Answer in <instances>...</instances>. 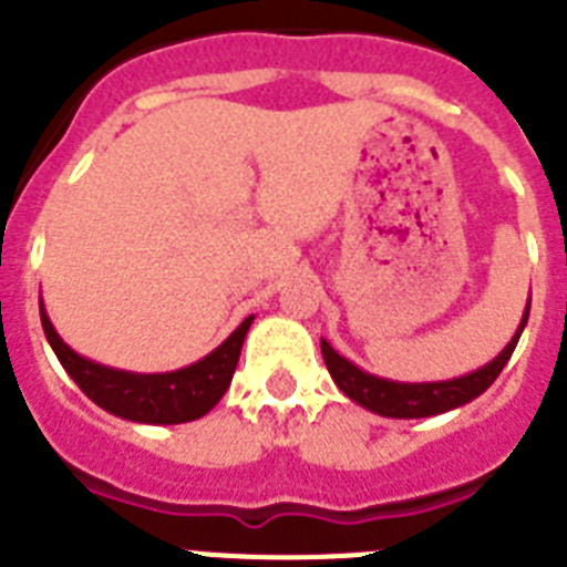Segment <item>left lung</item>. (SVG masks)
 <instances>
[{"label":"left lung","mask_w":567,"mask_h":567,"mask_svg":"<svg viewBox=\"0 0 567 567\" xmlns=\"http://www.w3.org/2000/svg\"><path fill=\"white\" fill-rule=\"evenodd\" d=\"M528 309L530 300L528 307H525L517 334L511 338V343L505 346L497 358L485 363L483 369H477V372L463 374V378L454 380H440V383H398V380L374 378V374L363 372V369H358V365L349 363L346 358H340L327 340H320V352H323L329 374H332L340 392L349 400H354V403L363 405V409H369V412L380 414V417L398 420L432 417V414L452 412L457 405L471 403V400L480 398L499 378L503 365L508 363V358L517 349V340L523 334L525 323H528Z\"/></svg>","instance_id":"left-lung-1"}]
</instances>
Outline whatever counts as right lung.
<instances>
[{"label": "right lung", "instance_id": "1", "mask_svg": "<svg viewBox=\"0 0 567 567\" xmlns=\"http://www.w3.org/2000/svg\"><path fill=\"white\" fill-rule=\"evenodd\" d=\"M39 315H42L44 338L53 346L59 363L93 403L102 405L104 412L115 414V417L153 425H175L204 417L233 383L240 346L252 327V315H249L215 352L187 369L164 374H135L93 363L73 352L50 323L42 300H39Z\"/></svg>", "mask_w": 567, "mask_h": 567}]
</instances>
